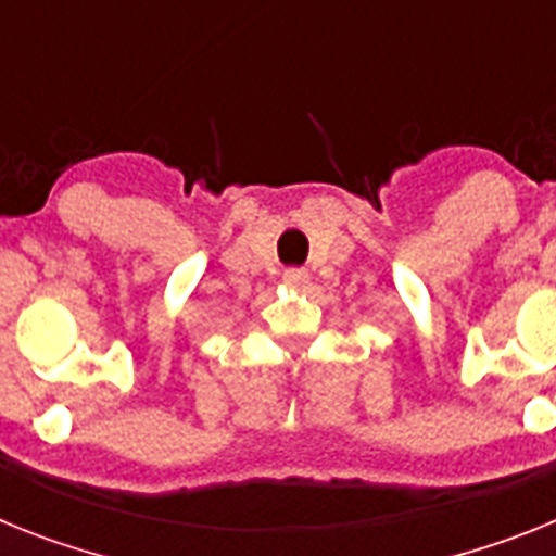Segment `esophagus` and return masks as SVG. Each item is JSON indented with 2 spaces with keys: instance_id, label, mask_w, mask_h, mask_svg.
<instances>
[{
  "instance_id": "obj_1",
  "label": "esophagus",
  "mask_w": 556,
  "mask_h": 556,
  "mask_svg": "<svg viewBox=\"0 0 556 556\" xmlns=\"http://www.w3.org/2000/svg\"><path fill=\"white\" fill-rule=\"evenodd\" d=\"M307 277H311V274H307L305 268H288V271L282 274V279L291 285V288H302V285H307Z\"/></svg>"
}]
</instances>
